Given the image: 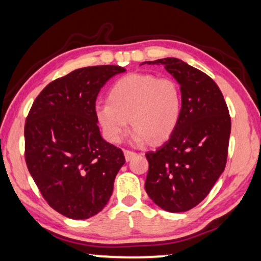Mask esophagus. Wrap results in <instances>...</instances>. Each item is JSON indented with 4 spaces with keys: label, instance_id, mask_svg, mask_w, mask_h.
Returning a JSON list of instances; mask_svg holds the SVG:
<instances>
[{
    "label": "esophagus",
    "instance_id": "obj_1",
    "mask_svg": "<svg viewBox=\"0 0 261 261\" xmlns=\"http://www.w3.org/2000/svg\"><path fill=\"white\" fill-rule=\"evenodd\" d=\"M123 153H124V158H126V161L128 162V161H130L132 158H134L135 155H137L138 153H135V152H133V151H129V150H124L123 151Z\"/></svg>",
    "mask_w": 261,
    "mask_h": 261
}]
</instances>
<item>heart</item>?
I'll return each instance as SVG.
<instances>
[{
    "instance_id": "heart-1",
    "label": "heart",
    "mask_w": 261,
    "mask_h": 261,
    "mask_svg": "<svg viewBox=\"0 0 261 261\" xmlns=\"http://www.w3.org/2000/svg\"><path fill=\"white\" fill-rule=\"evenodd\" d=\"M108 101L96 107V116L110 143L122 140L128 121L137 141L164 143L175 130L182 111L180 85L171 77L146 73H132L117 80Z\"/></svg>"
}]
</instances>
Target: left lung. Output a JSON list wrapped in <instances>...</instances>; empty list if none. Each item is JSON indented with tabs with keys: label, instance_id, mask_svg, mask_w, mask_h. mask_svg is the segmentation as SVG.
I'll list each match as a JSON object with an SVG mask.
<instances>
[{
	"label": "left lung",
	"instance_id": "8db88e82",
	"mask_svg": "<svg viewBox=\"0 0 261 261\" xmlns=\"http://www.w3.org/2000/svg\"><path fill=\"white\" fill-rule=\"evenodd\" d=\"M162 64L181 85L182 111L170 138L146 152L147 195L169 212H185L204 200L224 171L231 120L217 84L184 61L167 57L144 62Z\"/></svg>",
	"mask_w": 261,
	"mask_h": 261
}]
</instances>
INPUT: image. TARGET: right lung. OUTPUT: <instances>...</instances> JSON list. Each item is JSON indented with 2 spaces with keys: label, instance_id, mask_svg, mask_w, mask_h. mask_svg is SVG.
I'll return each instance as SVG.
<instances>
[{
  "label": "right lung",
  "instance_id": "right-lung-1",
  "mask_svg": "<svg viewBox=\"0 0 261 261\" xmlns=\"http://www.w3.org/2000/svg\"><path fill=\"white\" fill-rule=\"evenodd\" d=\"M120 66L75 69L51 81L25 123V161L43 198L61 215L86 219L103 210L124 164L121 148L101 138L96 99Z\"/></svg>",
  "mask_w": 261,
  "mask_h": 261
}]
</instances>
